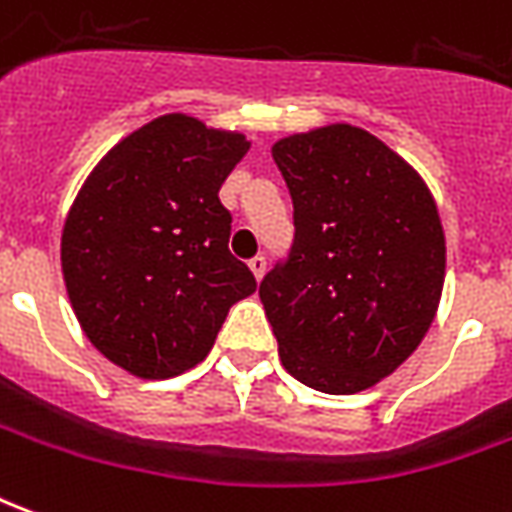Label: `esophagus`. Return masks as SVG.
<instances>
[{"mask_svg":"<svg viewBox=\"0 0 512 512\" xmlns=\"http://www.w3.org/2000/svg\"><path fill=\"white\" fill-rule=\"evenodd\" d=\"M248 267H250V273H253V278H256V281H262L264 270H267V262H264V256H256V259H250Z\"/></svg>","mask_w":512,"mask_h":512,"instance_id":"34e87169","label":"esophagus"}]
</instances>
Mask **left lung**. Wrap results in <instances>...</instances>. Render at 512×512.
Instances as JSON below:
<instances>
[{
	"label": "left lung",
	"instance_id": "8db88e82",
	"mask_svg": "<svg viewBox=\"0 0 512 512\" xmlns=\"http://www.w3.org/2000/svg\"><path fill=\"white\" fill-rule=\"evenodd\" d=\"M273 159L295 204L289 262L259 286L281 364L325 394L372 389L436 320L447 275L436 198L353 123L281 137Z\"/></svg>",
	"mask_w": 512,
	"mask_h": 512
}]
</instances>
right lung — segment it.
<instances>
[{
  "instance_id": "obj_1",
  "label": "right lung",
  "mask_w": 512,
  "mask_h": 512,
  "mask_svg": "<svg viewBox=\"0 0 512 512\" xmlns=\"http://www.w3.org/2000/svg\"><path fill=\"white\" fill-rule=\"evenodd\" d=\"M242 132L168 112L112 146L65 215L60 267L90 344L134 378L201 364L256 278L228 253L217 192L248 154Z\"/></svg>"
}]
</instances>
